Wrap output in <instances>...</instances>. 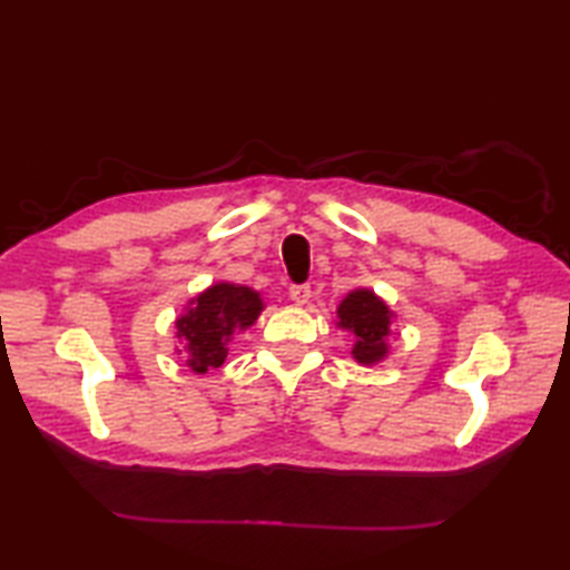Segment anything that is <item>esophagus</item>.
Wrapping results in <instances>:
<instances>
[{
    "label": "esophagus",
    "mask_w": 570,
    "mask_h": 570,
    "mask_svg": "<svg viewBox=\"0 0 570 570\" xmlns=\"http://www.w3.org/2000/svg\"><path fill=\"white\" fill-rule=\"evenodd\" d=\"M288 296H292L294 304L304 306L311 301V286L308 284H294L292 288H288Z\"/></svg>",
    "instance_id": "1"
}]
</instances>
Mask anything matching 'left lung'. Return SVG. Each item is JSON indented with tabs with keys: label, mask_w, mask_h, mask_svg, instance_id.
<instances>
[{
	"label": "left lung",
	"mask_w": 570,
	"mask_h": 570,
	"mask_svg": "<svg viewBox=\"0 0 570 570\" xmlns=\"http://www.w3.org/2000/svg\"><path fill=\"white\" fill-rule=\"evenodd\" d=\"M335 313L337 328L353 335L355 362L370 367L390 355L394 311L372 288H353Z\"/></svg>",
	"instance_id": "1"
}]
</instances>
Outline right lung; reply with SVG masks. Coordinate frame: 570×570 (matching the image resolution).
I'll list each match as a JSON object with an SVG mask.
<instances>
[{
    "label": "right lung",
    "instance_id": "obj_1",
    "mask_svg": "<svg viewBox=\"0 0 570 570\" xmlns=\"http://www.w3.org/2000/svg\"><path fill=\"white\" fill-rule=\"evenodd\" d=\"M262 311L259 292L233 282H217L193 296L180 313L176 321L180 347L176 353L186 355V365L196 374H208L223 365L229 341L257 323Z\"/></svg>",
    "mask_w": 570,
    "mask_h": 570
}]
</instances>
